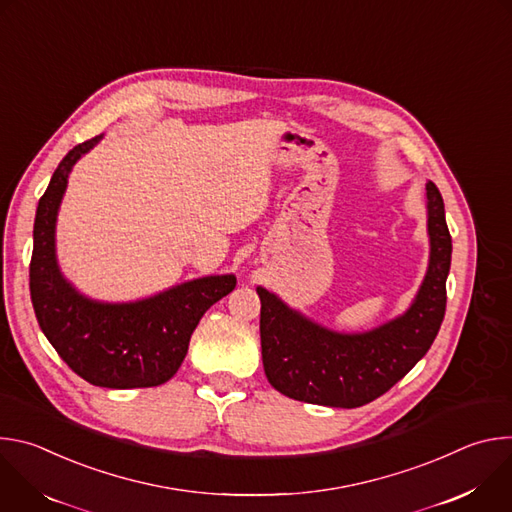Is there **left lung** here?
Returning <instances> with one entry per match:
<instances>
[{"label":"left lung","mask_w":512,"mask_h":512,"mask_svg":"<svg viewBox=\"0 0 512 512\" xmlns=\"http://www.w3.org/2000/svg\"><path fill=\"white\" fill-rule=\"evenodd\" d=\"M425 190L429 267L415 302L401 318L364 334H338L306 320L267 289L257 287L263 369L281 395L354 409L387 393L429 350L446 314L452 237L440 190L433 182H427Z\"/></svg>","instance_id":"obj_1"}]
</instances>
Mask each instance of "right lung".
<instances>
[{"instance_id":"1","label":"right lung","mask_w":512,"mask_h":512,"mask_svg":"<svg viewBox=\"0 0 512 512\" xmlns=\"http://www.w3.org/2000/svg\"><path fill=\"white\" fill-rule=\"evenodd\" d=\"M101 135L75 145L54 170L34 221L30 296L38 324L58 356L95 387L135 389L170 381L204 312L235 289V275H210L133 304L83 298L58 271L56 212L68 172Z\"/></svg>"}]
</instances>
